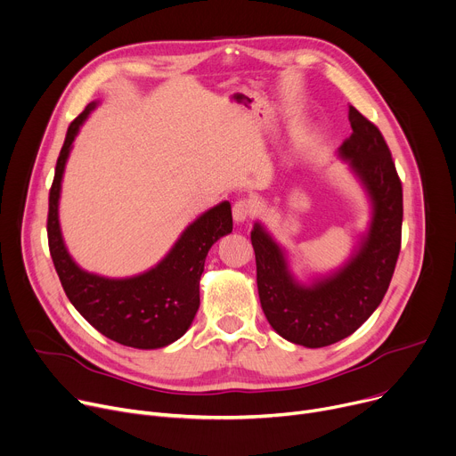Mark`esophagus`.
Masks as SVG:
<instances>
[{
	"label": "esophagus",
	"instance_id": "obj_1",
	"mask_svg": "<svg viewBox=\"0 0 456 456\" xmlns=\"http://www.w3.org/2000/svg\"><path fill=\"white\" fill-rule=\"evenodd\" d=\"M254 214H256V204L252 199H239L233 204V221L235 223L248 221Z\"/></svg>",
	"mask_w": 456,
	"mask_h": 456
}]
</instances>
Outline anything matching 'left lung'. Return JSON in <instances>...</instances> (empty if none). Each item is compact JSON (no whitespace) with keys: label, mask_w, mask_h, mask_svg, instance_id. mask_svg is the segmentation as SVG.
Segmentation results:
<instances>
[{"label":"left lung","mask_w":456,"mask_h":456,"mask_svg":"<svg viewBox=\"0 0 456 456\" xmlns=\"http://www.w3.org/2000/svg\"><path fill=\"white\" fill-rule=\"evenodd\" d=\"M353 133L339 148L370 200V223L348 261L299 283L289 268L287 252L261 223L254 224L252 247L257 290L272 329L289 341L320 348L356 332L381 303L395 273L402 244V183L379 129L348 106Z\"/></svg>","instance_id":"1"}]
</instances>
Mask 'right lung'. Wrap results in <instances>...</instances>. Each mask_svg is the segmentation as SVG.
<instances>
[{
  "instance_id": "1",
  "label": "right lung",
  "mask_w": 456,
  "mask_h": 456,
  "mask_svg": "<svg viewBox=\"0 0 456 456\" xmlns=\"http://www.w3.org/2000/svg\"><path fill=\"white\" fill-rule=\"evenodd\" d=\"M96 106L91 102L69 126L56 162L47 217L51 257L69 301L100 334L133 348H162L184 336L195 318L204 261L212 244L232 232V206L224 200L197 217L148 272L111 279L80 268L63 242L58 204L65 162Z\"/></svg>"
}]
</instances>
